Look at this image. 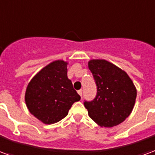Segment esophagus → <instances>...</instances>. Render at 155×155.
Masks as SVG:
<instances>
[{
    "label": "esophagus",
    "mask_w": 155,
    "mask_h": 155,
    "mask_svg": "<svg viewBox=\"0 0 155 155\" xmlns=\"http://www.w3.org/2000/svg\"><path fill=\"white\" fill-rule=\"evenodd\" d=\"M82 93H83V90H82V89H80V90H78V94L81 95V96H82Z\"/></svg>",
    "instance_id": "1"
}]
</instances>
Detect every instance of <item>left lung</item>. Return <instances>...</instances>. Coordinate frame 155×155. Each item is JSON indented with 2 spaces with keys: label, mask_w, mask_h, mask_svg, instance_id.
<instances>
[{
  "label": "left lung",
  "mask_w": 155,
  "mask_h": 155,
  "mask_svg": "<svg viewBox=\"0 0 155 155\" xmlns=\"http://www.w3.org/2000/svg\"><path fill=\"white\" fill-rule=\"evenodd\" d=\"M88 66L97 85L96 98L84 102L89 117L102 127L117 126L132 112L136 86L127 72L104 59L89 60Z\"/></svg>",
  "instance_id": "left-lung-1"
}]
</instances>
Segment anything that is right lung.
<instances>
[{"mask_svg":"<svg viewBox=\"0 0 155 155\" xmlns=\"http://www.w3.org/2000/svg\"><path fill=\"white\" fill-rule=\"evenodd\" d=\"M68 62L56 60L40 70L26 88L25 100L29 113L47 125L66 117L74 102L81 99L67 77Z\"/></svg>","mask_w":155,"mask_h":155,"instance_id":"add662e5","label":"right lung"}]
</instances>
